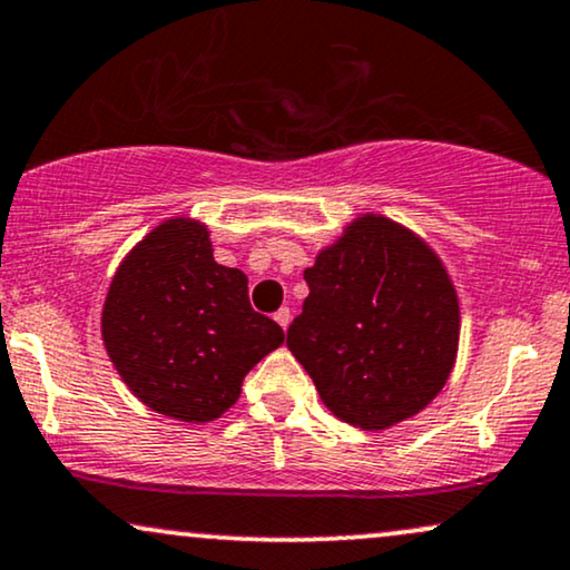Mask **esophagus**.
<instances>
[{"label":"esophagus","instance_id":"esophagus-1","mask_svg":"<svg viewBox=\"0 0 570 570\" xmlns=\"http://www.w3.org/2000/svg\"><path fill=\"white\" fill-rule=\"evenodd\" d=\"M273 318H276V323L281 328H289V321H292V313H289V307H281L278 313H273Z\"/></svg>","mask_w":570,"mask_h":570}]
</instances>
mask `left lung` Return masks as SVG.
Here are the masks:
<instances>
[{"mask_svg":"<svg viewBox=\"0 0 570 570\" xmlns=\"http://www.w3.org/2000/svg\"><path fill=\"white\" fill-rule=\"evenodd\" d=\"M286 347L338 421L384 431L442 392L458 357L460 302L421 236L365 213L305 271Z\"/></svg>","mask_w":570,"mask_h":570,"instance_id":"8db88e82","label":"left lung"}]
</instances>
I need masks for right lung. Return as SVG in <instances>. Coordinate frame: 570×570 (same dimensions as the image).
<instances>
[{"mask_svg":"<svg viewBox=\"0 0 570 570\" xmlns=\"http://www.w3.org/2000/svg\"><path fill=\"white\" fill-rule=\"evenodd\" d=\"M102 342L144 405L207 423L239 400L244 376L284 344V331L249 307L239 268L215 263L205 223L178 215L155 226L115 271Z\"/></svg>","mask_w":570,"mask_h":570,"instance_id":"add662e5","label":"right lung"}]
</instances>
